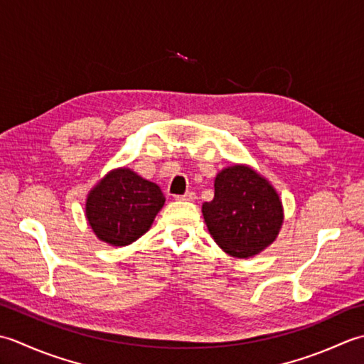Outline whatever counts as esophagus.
Returning a JSON list of instances; mask_svg holds the SVG:
<instances>
[{
  "mask_svg": "<svg viewBox=\"0 0 364 364\" xmlns=\"http://www.w3.org/2000/svg\"><path fill=\"white\" fill-rule=\"evenodd\" d=\"M176 199H177V201H188V203H191V201H195V199H196V193L187 191V193H185V195L176 196Z\"/></svg>",
  "mask_w": 364,
  "mask_h": 364,
  "instance_id": "obj_1",
  "label": "esophagus"
}]
</instances>
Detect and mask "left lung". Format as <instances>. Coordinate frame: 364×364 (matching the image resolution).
<instances>
[{"label":"left lung","instance_id":"1","mask_svg":"<svg viewBox=\"0 0 364 364\" xmlns=\"http://www.w3.org/2000/svg\"><path fill=\"white\" fill-rule=\"evenodd\" d=\"M213 185V199L203 204V215L215 243L239 259L257 256L269 248L284 221L275 187L243 163L221 169Z\"/></svg>","mask_w":364,"mask_h":364}]
</instances>
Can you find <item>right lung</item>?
<instances>
[{
	"label": "right lung",
	"mask_w": 364,
	"mask_h": 364,
	"mask_svg": "<svg viewBox=\"0 0 364 364\" xmlns=\"http://www.w3.org/2000/svg\"><path fill=\"white\" fill-rule=\"evenodd\" d=\"M165 201L157 183L122 166L111 169L89 190L85 215L99 240L127 247L149 231Z\"/></svg>",
	"instance_id": "1"
}]
</instances>
